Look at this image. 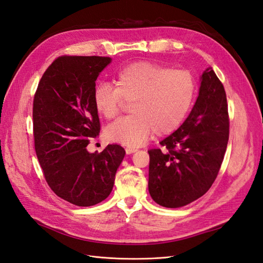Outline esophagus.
I'll use <instances>...</instances> for the list:
<instances>
[{
    "label": "esophagus",
    "instance_id": "1",
    "mask_svg": "<svg viewBox=\"0 0 263 263\" xmlns=\"http://www.w3.org/2000/svg\"><path fill=\"white\" fill-rule=\"evenodd\" d=\"M125 151H126L127 155H130V154L135 153V151H137V149H136V148H133V147H127V148L125 149Z\"/></svg>",
    "mask_w": 263,
    "mask_h": 263
}]
</instances>
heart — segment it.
<instances>
[{
  "label": "heart",
  "instance_id": "b5f03b06",
  "mask_svg": "<svg viewBox=\"0 0 263 263\" xmlns=\"http://www.w3.org/2000/svg\"><path fill=\"white\" fill-rule=\"evenodd\" d=\"M115 86L100 83L94 87L97 112L112 119L124 102H132V115L109 124L105 136L109 141L138 147L155 132L163 136L184 121L196 97L194 76L185 69H170L153 62H136L119 69Z\"/></svg>",
  "mask_w": 263,
  "mask_h": 263
}]
</instances>
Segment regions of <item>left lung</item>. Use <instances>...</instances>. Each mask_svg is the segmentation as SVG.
<instances>
[{"mask_svg": "<svg viewBox=\"0 0 263 263\" xmlns=\"http://www.w3.org/2000/svg\"><path fill=\"white\" fill-rule=\"evenodd\" d=\"M201 80L185 122L160 141L164 150H148L149 193L163 208H181L203 196L224 160L229 137L226 92L212 68Z\"/></svg>", "mask_w": 263, "mask_h": 263, "instance_id": "obj_1", "label": "left lung"}]
</instances>
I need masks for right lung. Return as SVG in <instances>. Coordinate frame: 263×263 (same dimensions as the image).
Segmentation results:
<instances>
[{
    "mask_svg": "<svg viewBox=\"0 0 263 263\" xmlns=\"http://www.w3.org/2000/svg\"><path fill=\"white\" fill-rule=\"evenodd\" d=\"M110 60L61 55L45 71L34 97V142L44 177L55 195L77 206L105 200L125 156L116 144L100 154L86 150L101 129L93 104L95 81Z\"/></svg>",
    "mask_w": 263,
    "mask_h": 263,
    "instance_id": "1",
    "label": "right lung"
}]
</instances>
